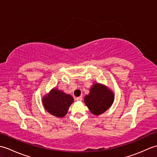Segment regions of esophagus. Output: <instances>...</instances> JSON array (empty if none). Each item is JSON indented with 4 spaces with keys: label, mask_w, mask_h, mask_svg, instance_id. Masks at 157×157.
I'll use <instances>...</instances> for the list:
<instances>
[{
    "label": "esophagus",
    "mask_w": 157,
    "mask_h": 157,
    "mask_svg": "<svg viewBox=\"0 0 157 157\" xmlns=\"http://www.w3.org/2000/svg\"><path fill=\"white\" fill-rule=\"evenodd\" d=\"M77 101H82V96H79V97H77Z\"/></svg>",
    "instance_id": "esophagus-1"
}]
</instances>
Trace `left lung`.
<instances>
[{
  "mask_svg": "<svg viewBox=\"0 0 157 157\" xmlns=\"http://www.w3.org/2000/svg\"><path fill=\"white\" fill-rule=\"evenodd\" d=\"M114 101V94L104 85L95 84L90 88V94L84 102L92 114L98 115L106 111Z\"/></svg>",
  "mask_w": 157,
  "mask_h": 157,
  "instance_id": "8db88e82",
  "label": "left lung"
}]
</instances>
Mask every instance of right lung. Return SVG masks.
<instances>
[{"instance_id": "right-lung-1", "label": "right lung", "mask_w": 157, "mask_h": 157, "mask_svg": "<svg viewBox=\"0 0 157 157\" xmlns=\"http://www.w3.org/2000/svg\"><path fill=\"white\" fill-rule=\"evenodd\" d=\"M73 101L71 95L66 94L55 88L42 98L43 105L46 111L58 117H63L67 114Z\"/></svg>"}]
</instances>
